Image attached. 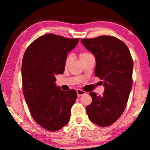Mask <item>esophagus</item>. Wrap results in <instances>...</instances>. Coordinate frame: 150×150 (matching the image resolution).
Returning <instances> with one entry per match:
<instances>
[{"mask_svg":"<svg viewBox=\"0 0 150 150\" xmlns=\"http://www.w3.org/2000/svg\"><path fill=\"white\" fill-rule=\"evenodd\" d=\"M77 96H81L82 95H85V94L86 93L85 91H83L81 90V89H77Z\"/></svg>","mask_w":150,"mask_h":150,"instance_id":"esophagus-1","label":"esophagus"}]
</instances>
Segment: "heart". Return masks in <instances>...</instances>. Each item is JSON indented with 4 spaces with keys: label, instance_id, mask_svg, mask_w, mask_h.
I'll use <instances>...</instances> for the list:
<instances>
[{
    "label": "heart",
    "instance_id": "obj_1",
    "mask_svg": "<svg viewBox=\"0 0 150 150\" xmlns=\"http://www.w3.org/2000/svg\"><path fill=\"white\" fill-rule=\"evenodd\" d=\"M91 55V54H90L88 52H82L81 53L80 55H79V58H80V60L84 59V58L88 57ZM71 62V57L69 56H68L67 58H66V60H65V67H67L68 65L69 64V63Z\"/></svg>",
    "mask_w": 150,
    "mask_h": 150
}]
</instances>
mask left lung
I'll return each mask as SVG.
<instances>
[{"label": "left lung", "mask_w": 150, "mask_h": 150, "mask_svg": "<svg viewBox=\"0 0 150 150\" xmlns=\"http://www.w3.org/2000/svg\"><path fill=\"white\" fill-rule=\"evenodd\" d=\"M81 42L95 56V75L105 87L101 96L90 92L93 101L86 107L87 115L96 125L110 126L123 113L132 87L130 52L122 41L109 35L81 39Z\"/></svg>", "instance_id": "left-lung-1"}]
</instances>
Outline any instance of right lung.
I'll use <instances>...</instances> for the list:
<instances>
[{"label": "right lung", "mask_w": 150, "mask_h": 150, "mask_svg": "<svg viewBox=\"0 0 150 150\" xmlns=\"http://www.w3.org/2000/svg\"><path fill=\"white\" fill-rule=\"evenodd\" d=\"M79 40L47 34L34 40L24 53L21 71L25 100L34 120L49 131L60 130L70 120L77 93L62 91L55 84V76L64 72L68 52Z\"/></svg>", "instance_id": "1"}]
</instances>
